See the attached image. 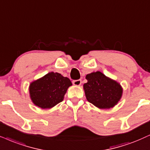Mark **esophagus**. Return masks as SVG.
Listing matches in <instances>:
<instances>
[{
	"mask_svg": "<svg viewBox=\"0 0 150 150\" xmlns=\"http://www.w3.org/2000/svg\"><path fill=\"white\" fill-rule=\"evenodd\" d=\"M73 84L75 86H80L81 84V79H77V80H73Z\"/></svg>",
	"mask_w": 150,
	"mask_h": 150,
	"instance_id": "1",
	"label": "esophagus"
}]
</instances>
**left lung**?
Segmentation results:
<instances>
[{"label":"left lung","mask_w":150,"mask_h":150,"mask_svg":"<svg viewBox=\"0 0 150 150\" xmlns=\"http://www.w3.org/2000/svg\"><path fill=\"white\" fill-rule=\"evenodd\" d=\"M87 82L84 84L86 100L102 109H111L120 101L122 88L116 81L109 78L100 71L86 75Z\"/></svg>","instance_id":"1"}]
</instances>
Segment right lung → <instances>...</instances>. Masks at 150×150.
Masks as SVG:
<instances>
[{
	"instance_id": "1",
	"label": "right lung",
	"mask_w": 150,
	"mask_h": 150,
	"mask_svg": "<svg viewBox=\"0 0 150 150\" xmlns=\"http://www.w3.org/2000/svg\"><path fill=\"white\" fill-rule=\"evenodd\" d=\"M72 82L60 73L50 72L30 83V97L33 104L41 109H50L63 101Z\"/></svg>"
}]
</instances>
